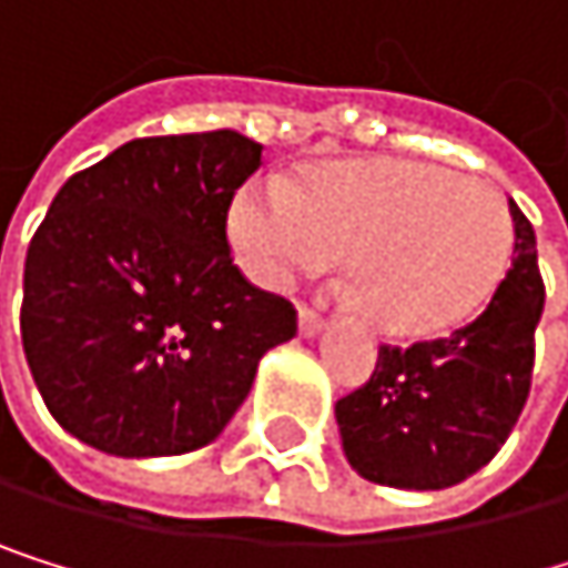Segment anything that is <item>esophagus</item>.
<instances>
[{
    "label": "esophagus",
    "mask_w": 568,
    "mask_h": 568,
    "mask_svg": "<svg viewBox=\"0 0 568 568\" xmlns=\"http://www.w3.org/2000/svg\"><path fill=\"white\" fill-rule=\"evenodd\" d=\"M323 326H326V320H323L316 310H310V306L300 310V334H303V337H316V334L323 331Z\"/></svg>",
    "instance_id": "obj_1"
}]
</instances>
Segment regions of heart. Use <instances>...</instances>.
I'll return each mask as SVG.
<instances>
[{
  "label": "heart",
  "mask_w": 568,
  "mask_h": 568,
  "mask_svg": "<svg viewBox=\"0 0 568 568\" xmlns=\"http://www.w3.org/2000/svg\"><path fill=\"white\" fill-rule=\"evenodd\" d=\"M227 234L265 286L344 255L382 334L429 337L484 310L505 278L515 224L487 180L416 160H344L293 186H245Z\"/></svg>",
  "instance_id": "1"
}]
</instances>
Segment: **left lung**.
Listing matches in <instances>:
<instances>
[{"mask_svg":"<svg viewBox=\"0 0 568 568\" xmlns=\"http://www.w3.org/2000/svg\"><path fill=\"white\" fill-rule=\"evenodd\" d=\"M515 255L467 326L412 347L385 344L371 378L337 402L347 464L371 484L443 490L494 460L531 388L545 306L531 221L511 204Z\"/></svg>","mask_w":568,"mask_h":568,"instance_id":"8db88e82","label":"left lung"}]
</instances>
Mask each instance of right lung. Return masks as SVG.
Here are the masks:
<instances>
[{
	"label": "right lung",
	"instance_id": "right-lung-1",
	"mask_svg": "<svg viewBox=\"0 0 568 568\" xmlns=\"http://www.w3.org/2000/svg\"><path fill=\"white\" fill-rule=\"evenodd\" d=\"M262 163L242 132L149 135L60 186L23 272L27 364L50 416L112 456H176L221 436L290 300L242 275L234 190Z\"/></svg>",
	"mask_w": 568,
	"mask_h": 568
}]
</instances>
